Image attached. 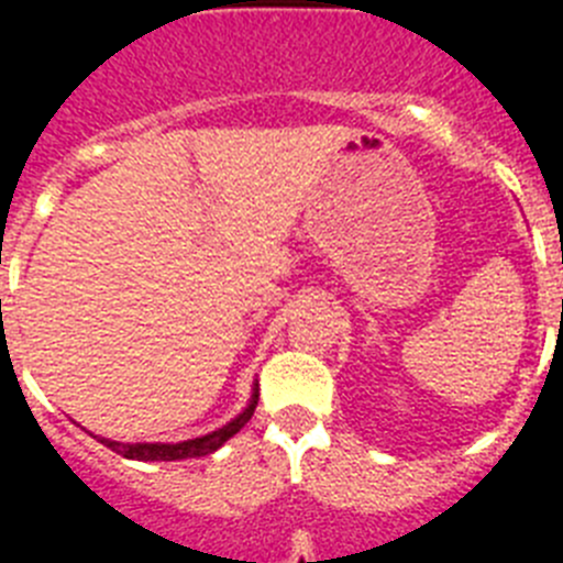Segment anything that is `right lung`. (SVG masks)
Wrapping results in <instances>:
<instances>
[{"label":"right lung","instance_id":"right-lung-1","mask_svg":"<svg viewBox=\"0 0 563 563\" xmlns=\"http://www.w3.org/2000/svg\"><path fill=\"white\" fill-rule=\"evenodd\" d=\"M256 402H258V395H253L251 406H247V409L242 411L236 420L228 422V426H222V429L213 431V434L197 437V440L177 442V445H163V442H134V445H129V442H112V440H101V442L107 445V449H112L114 454L126 456V460L174 462V460H194V456H208L220 449L222 442L231 440V437L236 434V431L242 429L247 420H251L253 409H256Z\"/></svg>","mask_w":563,"mask_h":563}]
</instances>
